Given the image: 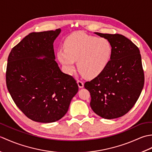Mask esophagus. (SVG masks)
Masks as SVG:
<instances>
[{
    "instance_id": "1",
    "label": "esophagus",
    "mask_w": 152,
    "mask_h": 152,
    "mask_svg": "<svg viewBox=\"0 0 152 152\" xmlns=\"http://www.w3.org/2000/svg\"><path fill=\"white\" fill-rule=\"evenodd\" d=\"M77 83H78V85L80 88H83V86H84L83 82L82 81H81V80H78V81H77Z\"/></svg>"
}]
</instances>
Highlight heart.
Instances as JSON below:
<instances>
[{
	"label": "heart",
	"mask_w": 152,
	"mask_h": 152,
	"mask_svg": "<svg viewBox=\"0 0 152 152\" xmlns=\"http://www.w3.org/2000/svg\"><path fill=\"white\" fill-rule=\"evenodd\" d=\"M64 49L57 51V57L68 74L75 70L78 61L80 72L88 78L101 74L111 59L112 48L105 38H97L83 31L75 32L64 42Z\"/></svg>",
	"instance_id": "heart-1"
}]
</instances>
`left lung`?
Wrapping results in <instances>:
<instances>
[{
  "instance_id": "1",
  "label": "left lung",
  "mask_w": 152,
  "mask_h": 152,
  "mask_svg": "<svg viewBox=\"0 0 152 152\" xmlns=\"http://www.w3.org/2000/svg\"><path fill=\"white\" fill-rule=\"evenodd\" d=\"M95 33L110 41L112 56L103 72L84 87L90 93V106L95 114L104 119L118 118L133 107L143 89L140 50L124 35Z\"/></svg>"
}]
</instances>
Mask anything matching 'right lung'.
I'll return each mask as SVG.
<instances>
[{
    "label": "right lung",
    "instance_id": "add662e5",
    "mask_svg": "<svg viewBox=\"0 0 152 152\" xmlns=\"http://www.w3.org/2000/svg\"><path fill=\"white\" fill-rule=\"evenodd\" d=\"M61 29L31 33L12 48L8 58L6 86L13 101L31 120L51 123L66 114L78 91L72 76L61 72L53 42ZM44 56V59L38 57Z\"/></svg>",
    "mask_w": 152,
    "mask_h": 152
}]
</instances>
